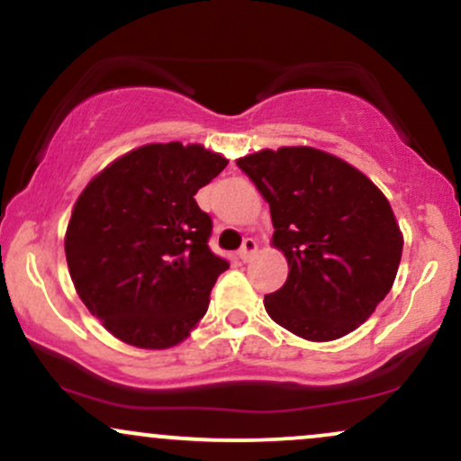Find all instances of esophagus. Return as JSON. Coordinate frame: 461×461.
Here are the masks:
<instances>
[{
	"instance_id": "34e87169",
	"label": "esophagus",
	"mask_w": 461,
	"mask_h": 461,
	"mask_svg": "<svg viewBox=\"0 0 461 461\" xmlns=\"http://www.w3.org/2000/svg\"><path fill=\"white\" fill-rule=\"evenodd\" d=\"M256 253H258V242L253 240V238H247V240L242 242V249L238 251V258H240L242 262H249Z\"/></svg>"
}]
</instances>
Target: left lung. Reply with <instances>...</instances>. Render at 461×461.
Listing matches in <instances>:
<instances>
[{
	"label": "left lung",
	"mask_w": 461,
	"mask_h": 461,
	"mask_svg": "<svg viewBox=\"0 0 461 461\" xmlns=\"http://www.w3.org/2000/svg\"><path fill=\"white\" fill-rule=\"evenodd\" d=\"M268 201L271 245L288 279L264 297L268 316L310 342L356 331L393 288L403 231L390 201L353 164L314 147L236 160Z\"/></svg>",
	"instance_id": "8db88e82"
}]
</instances>
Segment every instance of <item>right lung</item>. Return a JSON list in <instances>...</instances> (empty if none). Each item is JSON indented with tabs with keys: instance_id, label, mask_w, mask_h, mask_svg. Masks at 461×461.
Segmentation results:
<instances>
[{
	"instance_id": "add662e5",
	"label": "right lung",
	"mask_w": 461,
	"mask_h": 461,
	"mask_svg": "<svg viewBox=\"0 0 461 461\" xmlns=\"http://www.w3.org/2000/svg\"><path fill=\"white\" fill-rule=\"evenodd\" d=\"M223 153L190 142H149L116 158L79 193L65 253L76 293L121 342H184L230 268L208 247L210 216L194 194L227 167Z\"/></svg>"
}]
</instances>
